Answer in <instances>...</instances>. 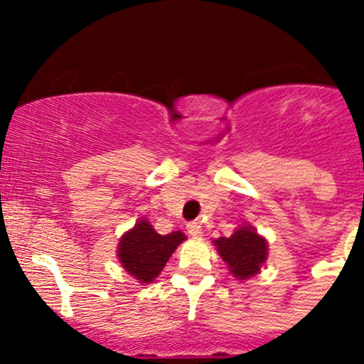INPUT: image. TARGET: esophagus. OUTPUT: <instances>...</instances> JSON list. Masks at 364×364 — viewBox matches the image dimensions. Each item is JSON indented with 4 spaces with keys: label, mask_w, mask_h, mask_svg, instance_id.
Masks as SVG:
<instances>
[{
    "label": "esophagus",
    "mask_w": 364,
    "mask_h": 364,
    "mask_svg": "<svg viewBox=\"0 0 364 364\" xmlns=\"http://www.w3.org/2000/svg\"><path fill=\"white\" fill-rule=\"evenodd\" d=\"M186 228H188V233L191 235V237H200V235H202V224H200V222H197V220L189 222Z\"/></svg>",
    "instance_id": "obj_1"
}]
</instances>
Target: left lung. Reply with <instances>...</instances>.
I'll list each match as a JSON object with an SVG mask.
<instances>
[{"label": "left lung", "mask_w": 364, "mask_h": 364, "mask_svg": "<svg viewBox=\"0 0 364 364\" xmlns=\"http://www.w3.org/2000/svg\"><path fill=\"white\" fill-rule=\"evenodd\" d=\"M213 242L230 273L239 281L257 275L268 257V242L253 226H240L231 237H220Z\"/></svg>", "instance_id": "obj_1"}]
</instances>
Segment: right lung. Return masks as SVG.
I'll list each match as a JSON object with an SVG mask.
<instances>
[{
    "label": "right lung",
    "mask_w": 364,
    "mask_h": 364,
    "mask_svg": "<svg viewBox=\"0 0 364 364\" xmlns=\"http://www.w3.org/2000/svg\"><path fill=\"white\" fill-rule=\"evenodd\" d=\"M184 240L186 235L182 231L160 235L146 218H140L134 228L122 235L118 259L125 272L138 282L147 284L159 277L169 257Z\"/></svg>",
    "instance_id": "add662e5"
}]
</instances>
